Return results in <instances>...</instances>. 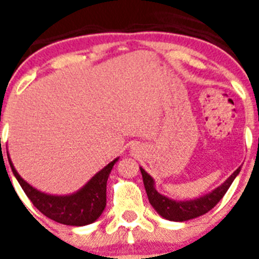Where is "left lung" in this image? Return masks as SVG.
Wrapping results in <instances>:
<instances>
[{
  "mask_svg": "<svg viewBox=\"0 0 259 259\" xmlns=\"http://www.w3.org/2000/svg\"><path fill=\"white\" fill-rule=\"evenodd\" d=\"M240 170H241V167H239L223 184L219 185L218 188H215L214 191L205 194L202 197L189 201H176L171 200V198L166 197L159 192H157V189L154 188V180H153L152 176L146 172L143 167H140L144 187H145L150 205L154 207L155 211L161 217L172 222L189 221V219L197 218V217H201V215L210 211L223 198V196L228 191L235 178L239 175Z\"/></svg>",
  "mask_w": 259,
  "mask_h": 259,
  "instance_id": "obj_1",
  "label": "left lung"
}]
</instances>
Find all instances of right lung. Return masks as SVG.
Returning a JSON list of instances; mask_svg holds the SVG:
<instances>
[{"label": "right lung", "mask_w": 259, "mask_h": 259, "mask_svg": "<svg viewBox=\"0 0 259 259\" xmlns=\"http://www.w3.org/2000/svg\"><path fill=\"white\" fill-rule=\"evenodd\" d=\"M118 159L115 158L101 171H98L80 191L68 196H53L37 191L20 178L10 158L9 163L27 197L45 217L67 226H87L97 221L105 210L107 178Z\"/></svg>", "instance_id": "1"}]
</instances>
